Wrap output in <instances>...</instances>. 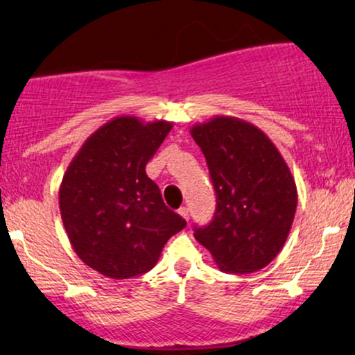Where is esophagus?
<instances>
[{
  "mask_svg": "<svg viewBox=\"0 0 355 355\" xmlns=\"http://www.w3.org/2000/svg\"><path fill=\"white\" fill-rule=\"evenodd\" d=\"M178 214H180V217L189 220V209H187V207H182V209L178 210Z\"/></svg>",
  "mask_w": 355,
  "mask_h": 355,
  "instance_id": "esophagus-1",
  "label": "esophagus"
}]
</instances>
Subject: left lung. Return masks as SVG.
Instances as JSON below:
<instances>
[{"mask_svg": "<svg viewBox=\"0 0 355 355\" xmlns=\"http://www.w3.org/2000/svg\"><path fill=\"white\" fill-rule=\"evenodd\" d=\"M205 155L217 195L214 220L195 239L220 270L250 274L282 250L297 209V187L272 140L235 116H214L190 128Z\"/></svg>", "mask_w": 355, "mask_h": 355, "instance_id": "1", "label": "left lung"}]
</instances>
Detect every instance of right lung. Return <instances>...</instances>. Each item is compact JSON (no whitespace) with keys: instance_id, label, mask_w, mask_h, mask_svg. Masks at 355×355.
Returning a JSON list of instances; mask_svg holds the SVG:
<instances>
[{"instance_id":"obj_1","label":"right lung","mask_w":355,"mask_h":355,"mask_svg":"<svg viewBox=\"0 0 355 355\" xmlns=\"http://www.w3.org/2000/svg\"><path fill=\"white\" fill-rule=\"evenodd\" d=\"M172 121L116 116L92 133L60 185V211L76 255L101 275L130 279L160 259L187 222L168 210L145 166Z\"/></svg>"}]
</instances>
